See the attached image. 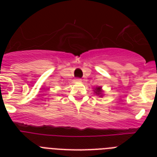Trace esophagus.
Listing matches in <instances>:
<instances>
[{"label":"esophagus","instance_id":"34e87169","mask_svg":"<svg viewBox=\"0 0 157 157\" xmlns=\"http://www.w3.org/2000/svg\"><path fill=\"white\" fill-rule=\"evenodd\" d=\"M75 82H82V79L81 78H77L75 79Z\"/></svg>","mask_w":157,"mask_h":157}]
</instances>
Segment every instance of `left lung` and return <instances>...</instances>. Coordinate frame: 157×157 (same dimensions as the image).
<instances>
[{"label":"left lung","mask_w":157,"mask_h":157,"mask_svg":"<svg viewBox=\"0 0 157 157\" xmlns=\"http://www.w3.org/2000/svg\"><path fill=\"white\" fill-rule=\"evenodd\" d=\"M94 92L96 93V94H98V95H100V94H101V87H97V88L95 89V90H94Z\"/></svg>","instance_id":"1"}]
</instances>
